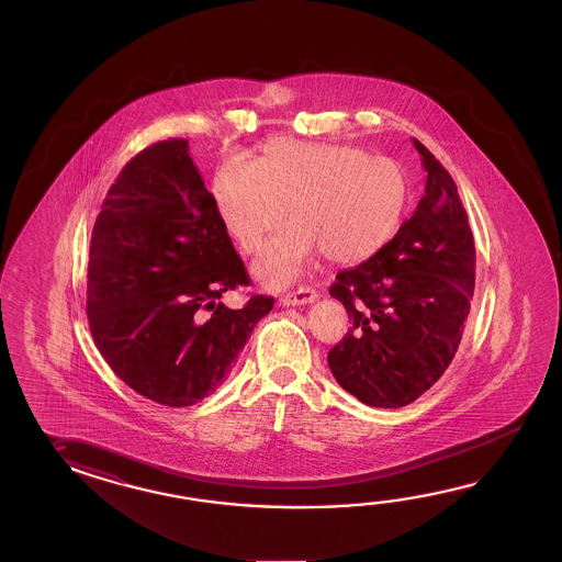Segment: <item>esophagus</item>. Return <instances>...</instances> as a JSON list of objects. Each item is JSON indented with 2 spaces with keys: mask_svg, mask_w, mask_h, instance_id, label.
I'll return each instance as SVG.
<instances>
[{
  "mask_svg": "<svg viewBox=\"0 0 562 562\" xmlns=\"http://www.w3.org/2000/svg\"><path fill=\"white\" fill-rule=\"evenodd\" d=\"M318 299V292L312 286H300L294 292H288L280 299V306H302V304H312Z\"/></svg>",
  "mask_w": 562,
  "mask_h": 562,
  "instance_id": "34e87169",
  "label": "esophagus"
}]
</instances>
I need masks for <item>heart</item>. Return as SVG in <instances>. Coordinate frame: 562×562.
Returning <instances> with one entry per match:
<instances>
[{
    "instance_id": "heart-1",
    "label": "heart",
    "mask_w": 562,
    "mask_h": 562,
    "mask_svg": "<svg viewBox=\"0 0 562 562\" xmlns=\"http://www.w3.org/2000/svg\"><path fill=\"white\" fill-rule=\"evenodd\" d=\"M411 178L401 161L367 149L278 138L260 160L228 158L214 178V204L241 250L258 254L286 218L256 274L284 286L322 252L334 263L364 262L401 228Z\"/></svg>"
}]
</instances>
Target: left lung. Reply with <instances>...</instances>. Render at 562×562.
Wrapping results in <instances>:
<instances>
[{"label": "left lung", "mask_w": 562, "mask_h": 562, "mask_svg": "<svg viewBox=\"0 0 562 562\" xmlns=\"http://www.w3.org/2000/svg\"><path fill=\"white\" fill-rule=\"evenodd\" d=\"M413 142L426 170L413 218L330 286L352 326L328 352V367L346 392L376 408L406 406L445 374L474 292V238L457 183Z\"/></svg>", "instance_id": "obj_1"}]
</instances>
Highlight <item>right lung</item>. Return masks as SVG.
<instances>
[{"label": "right lung", "mask_w": 562, "mask_h": 562, "mask_svg": "<svg viewBox=\"0 0 562 562\" xmlns=\"http://www.w3.org/2000/svg\"><path fill=\"white\" fill-rule=\"evenodd\" d=\"M248 284L188 139L127 161L93 224L88 263L90 330L115 374L173 408L206 398L274 306L270 296L240 310L220 302Z\"/></svg>", "instance_id": "right-lung-1"}]
</instances>
